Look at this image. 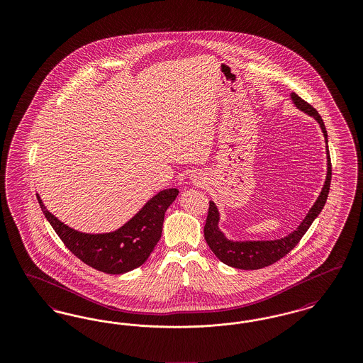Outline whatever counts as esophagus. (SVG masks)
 <instances>
[{
	"instance_id": "obj_1",
	"label": "esophagus",
	"mask_w": 363,
	"mask_h": 363,
	"mask_svg": "<svg viewBox=\"0 0 363 363\" xmlns=\"http://www.w3.org/2000/svg\"><path fill=\"white\" fill-rule=\"evenodd\" d=\"M200 179H201V178H200V177H199V175H196V174H194V175H193V181H194V182H197V184H200Z\"/></svg>"
}]
</instances>
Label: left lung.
Instances as JSON below:
<instances>
[{
	"label": "left lung",
	"mask_w": 363,
	"mask_h": 363,
	"mask_svg": "<svg viewBox=\"0 0 363 363\" xmlns=\"http://www.w3.org/2000/svg\"><path fill=\"white\" fill-rule=\"evenodd\" d=\"M291 101L296 106V108L309 114L318 122L324 133L325 144H327V166H328L325 184L323 186L318 199L315 200L314 206L311 208V211L308 212L302 223L298 225V228L294 230L293 233L289 234L287 237L275 240V241H230L227 240L225 234L219 230V219H220L219 211L213 201H209L207 222L204 225V238L211 250L215 253V256L228 267L238 268V269H259V268L272 265L274 262L283 259L286 255H289L293 250L294 247L298 245V242L302 240V237L309 230L313 220L320 215V212L323 211V208L327 203L330 178H332V164H330V156H329L328 133H327L325 125L318 111L311 104L299 98L295 92L291 94Z\"/></svg>",
	"instance_id": "left-lung-1"
}]
</instances>
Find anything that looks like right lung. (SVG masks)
<instances>
[{
    "label": "right lung",
    "mask_w": 363,
    "mask_h": 363,
    "mask_svg": "<svg viewBox=\"0 0 363 363\" xmlns=\"http://www.w3.org/2000/svg\"><path fill=\"white\" fill-rule=\"evenodd\" d=\"M178 193L175 188L159 191L128 223L106 234H86L70 228L46 209L39 194L36 199L57 235L77 259L104 274L120 275L150 257L162 237L164 213Z\"/></svg>",
    "instance_id": "add662e5"
}]
</instances>
